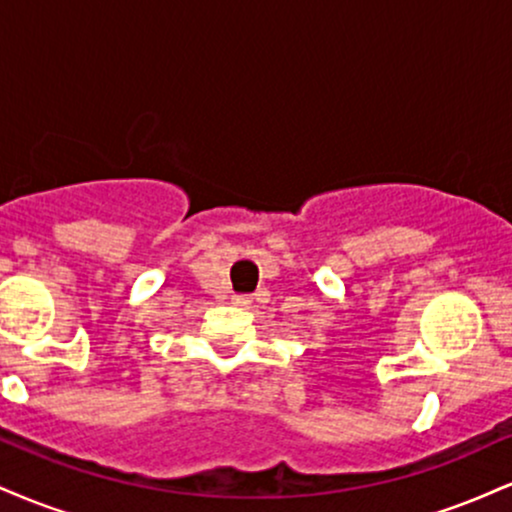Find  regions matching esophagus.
Returning <instances> with one entry per match:
<instances>
[{
    "label": "esophagus",
    "instance_id": "esophagus-1",
    "mask_svg": "<svg viewBox=\"0 0 512 512\" xmlns=\"http://www.w3.org/2000/svg\"><path fill=\"white\" fill-rule=\"evenodd\" d=\"M233 303H238V305H250V296H233Z\"/></svg>",
    "mask_w": 512,
    "mask_h": 512
}]
</instances>
